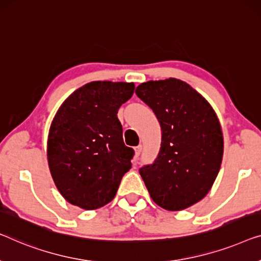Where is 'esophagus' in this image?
Returning a JSON list of instances; mask_svg holds the SVG:
<instances>
[{"label":"esophagus","instance_id":"obj_1","mask_svg":"<svg viewBox=\"0 0 261 261\" xmlns=\"http://www.w3.org/2000/svg\"><path fill=\"white\" fill-rule=\"evenodd\" d=\"M141 150H142V146L135 147V148H134V161L138 160V158L140 155V153H141Z\"/></svg>","mask_w":261,"mask_h":261}]
</instances>
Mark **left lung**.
<instances>
[{
    "label": "left lung",
    "mask_w": 261,
    "mask_h": 261,
    "mask_svg": "<svg viewBox=\"0 0 261 261\" xmlns=\"http://www.w3.org/2000/svg\"><path fill=\"white\" fill-rule=\"evenodd\" d=\"M135 93L153 109L162 130L156 160L140 168V175L158 206L186 210L205 198L220 171L224 137L217 113L179 79L143 82Z\"/></svg>",
    "instance_id": "left-lung-1"
}]
</instances>
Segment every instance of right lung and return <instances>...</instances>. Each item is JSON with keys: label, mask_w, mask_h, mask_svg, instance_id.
I'll return each mask as SVG.
<instances>
[{"label": "right lung", "mask_w": 261, "mask_h": 261, "mask_svg": "<svg viewBox=\"0 0 261 261\" xmlns=\"http://www.w3.org/2000/svg\"><path fill=\"white\" fill-rule=\"evenodd\" d=\"M134 89L133 82H89L56 112L47 160L56 188L71 205L87 211L107 205L130 169L134 152L123 143L118 111Z\"/></svg>", "instance_id": "obj_1"}]
</instances>
